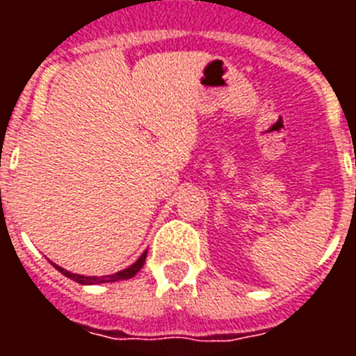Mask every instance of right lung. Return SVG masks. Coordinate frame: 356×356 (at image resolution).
Returning <instances> with one entry per match:
<instances>
[{"label": "right lung", "mask_w": 356, "mask_h": 356, "mask_svg": "<svg viewBox=\"0 0 356 356\" xmlns=\"http://www.w3.org/2000/svg\"><path fill=\"white\" fill-rule=\"evenodd\" d=\"M146 254L147 251H144L143 254H140V259L137 260L135 264H131L130 267H127V269H122V271L119 273H114V275H106V276H81V275H74V273H69L65 271V269H62L60 266H53L56 267V271H60L62 275L67 276V278L74 280V282H78V284L81 285H94V284H108V282H119V280H130L134 278L137 273L143 269L144 262H146Z\"/></svg>", "instance_id": "1"}]
</instances>
